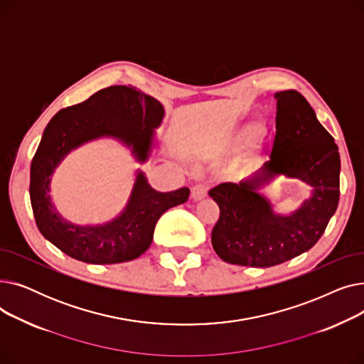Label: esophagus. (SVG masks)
<instances>
[{"mask_svg": "<svg viewBox=\"0 0 364 364\" xmlns=\"http://www.w3.org/2000/svg\"><path fill=\"white\" fill-rule=\"evenodd\" d=\"M208 195V184L206 183H198L192 187V198L195 200H200Z\"/></svg>", "mask_w": 364, "mask_h": 364, "instance_id": "34e87169", "label": "esophagus"}]
</instances>
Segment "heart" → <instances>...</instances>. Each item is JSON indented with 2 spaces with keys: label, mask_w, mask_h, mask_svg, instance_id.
I'll return each instance as SVG.
<instances>
[{
  "label": "heart",
  "mask_w": 364,
  "mask_h": 364,
  "mask_svg": "<svg viewBox=\"0 0 364 364\" xmlns=\"http://www.w3.org/2000/svg\"><path fill=\"white\" fill-rule=\"evenodd\" d=\"M245 140H247V139H245ZM254 161H255V159H250V161H247V165H252Z\"/></svg>",
  "instance_id": "b5f03b06"
}]
</instances>
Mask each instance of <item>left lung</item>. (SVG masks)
Returning <instances> with one entry per match:
<instances>
[{"label": "left lung", "mask_w": 364, "mask_h": 364, "mask_svg": "<svg viewBox=\"0 0 364 364\" xmlns=\"http://www.w3.org/2000/svg\"><path fill=\"white\" fill-rule=\"evenodd\" d=\"M274 97L276 136L270 161L251 178L209 190L220 208L213 246L223 261L236 265L273 267L311 250L339 202L341 159L333 137L301 92L286 90ZM277 175L299 178L314 187V196L289 218L274 215L257 193Z\"/></svg>", "instance_id": "1"}]
</instances>
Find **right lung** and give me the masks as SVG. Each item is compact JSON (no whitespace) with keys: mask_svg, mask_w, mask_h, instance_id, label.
<instances>
[{"mask_svg":"<svg viewBox=\"0 0 364 364\" xmlns=\"http://www.w3.org/2000/svg\"><path fill=\"white\" fill-rule=\"evenodd\" d=\"M162 118V105L131 85L103 88L85 102L57 112L46 127L31 164V205L41 235L70 258L88 264H117L144 254L161 215L188 199L187 187L156 192L140 172L125 211L112 223L97 227L73 225L63 220L48 192L55 166L72 149L92 139L117 137L132 146L134 155L144 162L151 147L153 128Z\"/></svg>","mask_w":364,"mask_h":364,"instance_id":"add662e5","label":"right lung"}]
</instances>
